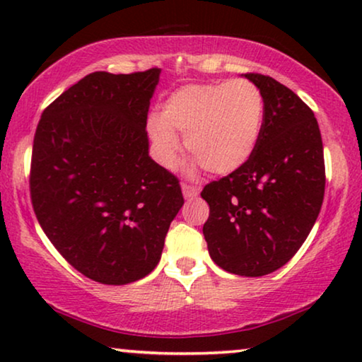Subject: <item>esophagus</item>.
<instances>
[{
    "mask_svg": "<svg viewBox=\"0 0 362 362\" xmlns=\"http://www.w3.org/2000/svg\"><path fill=\"white\" fill-rule=\"evenodd\" d=\"M182 194H185L186 199H192V197H196L197 194H199V189H197L196 186L185 182V185H182Z\"/></svg>",
    "mask_w": 362,
    "mask_h": 362,
    "instance_id": "1",
    "label": "esophagus"
}]
</instances>
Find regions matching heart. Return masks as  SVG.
I'll return each mask as SVG.
<instances>
[{
    "label": "heart",
    "instance_id": "obj_1",
    "mask_svg": "<svg viewBox=\"0 0 362 362\" xmlns=\"http://www.w3.org/2000/svg\"><path fill=\"white\" fill-rule=\"evenodd\" d=\"M264 123V97L247 78L189 83L177 88L163 103L160 117L148 128L158 155L175 166L180 155L176 133L196 165L212 175H227L244 165L254 153Z\"/></svg>",
    "mask_w": 362,
    "mask_h": 362
}]
</instances>
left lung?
Masks as SVG:
<instances>
[{
  "label": "left lung",
  "instance_id": "1",
  "mask_svg": "<svg viewBox=\"0 0 362 362\" xmlns=\"http://www.w3.org/2000/svg\"><path fill=\"white\" fill-rule=\"evenodd\" d=\"M245 77L264 97L259 143L239 170L204 186L209 217L202 234L221 269L262 276L284 267L315 226L325 197V156L313 110L275 78Z\"/></svg>",
  "mask_w": 362,
  "mask_h": 362
}]
</instances>
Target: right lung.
I'll return each mask as SVG.
<instances>
[{
	"instance_id": "1",
	"label": "right lung",
	"mask_w": 362,
	"mask_h": 362,
	"mask_svg": "<svg viewBox=\"0 0 362 362\" xmlns=\"http://www.w3.org/2000/svg\"><path fill=\"white\" fill-rule=\"evenodd\" d=\"M158 78V67L88 74L44 108L34 133V214L74 269L105 285L155 269L185 204L180 180L148 156Z\"/></svg>"
}]
</instances>
